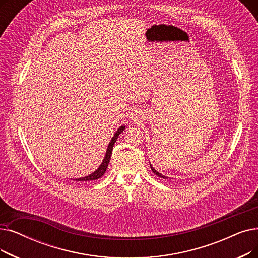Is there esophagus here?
Here are the masks:
<instances>
[{"label":"esophagus","mask_w":258,"mask_h":258,"mask_svg":"<svg viewBox=\"0 0 258 258\" xmlns=\"http://www.w3.org/2000/svg\"><path fill=\"white\" fill-rule=\"evenodd\" d=\"M133 120H134V121H137V117H136V118H134Z\"/></svg>","instance_id":"1"}]
</instances>
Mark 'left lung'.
<instances>
[{
  "instance_id": "left-lung-1",
  "label": "left lung",
  "mask_w": 258,
  "mask_h": 258,
  "mask_svg": "<svg viewBox=\"0 0 258 258\" xmlns=\"http://www.w3.org/2000/svg\"><path fill=\"white\" fill-rule=\"evenodd\" d=\"M151 169H152V171H153V173H154V174H156V175H157V176H158V177H161V178H164V179H166V178H167V177H165V176H163V175H161V174H160V173H158V172H157V171H156V170H155V169H154V167H153V166H152V165H151Z\"/></svg>"
}]
</instances>
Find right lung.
<instances>
[{
    "instance_id": "obj_1",
    "label": "right lung",
    "mask_w": 258,
    "mask_h": 258,
    "mask_svg": "<svg viewBox=\"0 0 258 258\" xmlns=\"http://www.w3.org/2000/svg\"><path fill=\"white\" fill-rule=\"evenodd\" d=\"M124 128H125V126H120L118 128V131L116 132L113 139L110 140V142L108 144L107 151H106V154H105V157H104V159H103V162L101 163V165L99 166V169L97 171H95L93 174L89 175V176H86V177H83V178H79V179H76V181H92V180H97V179H99L100 177H102L104 175V173L106 172L107 166H108V162L110 160V156H111V152H113L114 144H115L118 136L120 135V134L123 131H124Z\"/></svg>"
}]
</instances>
